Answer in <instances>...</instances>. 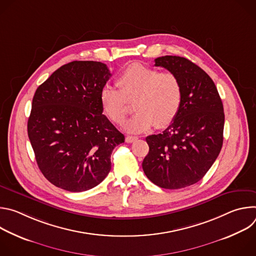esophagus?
Wrapping results in <instances>:
<instances>
[{
    "label": "esophagus",
    "instance_id": "34e87169",
    "mask_svg": "<svg viewBox=\"0 0 256 256\" xmlns=\"http://www.w3.org/2000/svg\"><path fill=\"white\" fill-rule=\"evenodd\" d=\"M136 140H138V136H128L126 138V142H134Z\"/></svg>",
    "mask_w": 256,
    "mask_h": 256
}]
</instances>
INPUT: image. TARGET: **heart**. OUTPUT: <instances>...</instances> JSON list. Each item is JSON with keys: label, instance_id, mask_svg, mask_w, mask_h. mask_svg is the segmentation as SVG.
Returning <instances> with one entry per match:
<instances>
[{"label": "heart", "instance_id": "1", "mask_svg": "<svg viewBox=\"0 0 256 256\" xmlns=\"http://www.w3.org/2000/svg\"><path fill=\"white\" fill-rule=\"evenodd\" d=\"M118 91L104 87L100 92L103 114L116 124H122L128 114V104L134 103V116L126 124L130 132H140L153 126H168L177 116L184 98V89L173 72L132 64L116 80Z\"/></svg>", "mask_w": 256, "mask_h": 256}]
</instances>
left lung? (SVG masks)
Returning a JSON list of instances; mask_svg holds the SVG:
<instances>
[{
  "instance_id": "8db88e82",
  "label": "left lung",
  "mask_w": 256,
  "mask_h": 256,
  "mask_svg": "<svg viewBox=\"0 0 256 256\" xmlns=\"http://www.w3.org/2000/svg\"><path fill=\"white\" fill-rule=\"evenodd\" d=\"M175 74L184 89L180 110L162 132L146 138L149 153L142 170L154 184L179 190L200 181L223 146V103L210 77L190 60L165 56L155 60Z\"/></svg>"
}]
</instances>
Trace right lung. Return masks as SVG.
Instances as JSON below:
<instances>
[{"mask_svg": "<svg viewBox=\"0 0 256 256\" xmlns=\"http://www.w3.org/2000/svg\"><path fill=\"white\" fill-rule=\"evenodd\" d=\"M112 74L100 62L62 66L35 91L28 136L38 165L54 186L91 190L112 169L110 156L124 136L102 114L100 92Z\"/></svg>", "mask_w": 256, "mask_h": 256, "instance_id": "add662e5", "label": "right lung"}]
</instances>
